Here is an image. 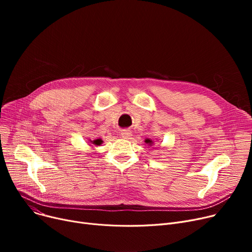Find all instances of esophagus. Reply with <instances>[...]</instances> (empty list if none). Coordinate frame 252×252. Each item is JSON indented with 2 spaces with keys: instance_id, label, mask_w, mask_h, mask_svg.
I'll list each match as a JSON object with an SVG mask.
<instances>
[{
  "instance_id": "esophagus-1",
  "label": "esophagus",
  "mask_w": 252,
  "mask_h": 252,
  "mask_svg": "<svg viewBox=\"0 0 252 252\" xmlns=\"http://www.w3.org/2000/svg\"><path fill=\"white\" fill-rule=\"evenodd\" d=\"M121 135H122V137L124 139H128L131 136V131L128 130V129H124V130H122Z\"/></svg>"
}]
</instances>
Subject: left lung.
Masks as SVG:
<instances>
[{
    "mask_svg": "<svg viewBox=\"0 0 252 252\" xmlns=\"http://www.w3.org/2000/svg\"><path fill=\"white\" fill-rule=\"evenodd\" d=\"M145 143L148 144V146H152V145L154 144V142H153L152 140H150V139H146V140H145Z\"/></svg>",
    "mask_w": 252,
    "mask_h": 252,
    "instance_id": "obj_1",
    "label": "left lung"
}]
</instances>
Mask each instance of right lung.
<instances>
[{
  "instance_id": "add662e5",
  "label": "right lung",
  "mask_w": 252,
  "mask_h": 252,
  "mask_svg": "<svg viewBox=\"0 0 252 252\" xmlns=\"http://www.w3.org/2000/svg\"><path fill=\"white\" fill-rule=\"evenodd\" d=\"M92 144H94V145H96V146H100V145L103 143V141L101 140V139H96V140H94V141H90Z\"/></svg>"
}]
</instances>
